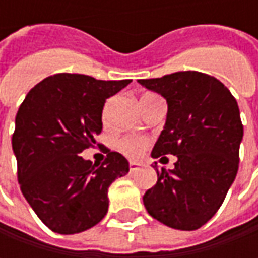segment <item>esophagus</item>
<instances>
[{"label":"esophagus","instance_id":"34e87169","mask_svg":"<svg viewBox=\"0 0 258 258\" xmlns=\"http://www.w3.org/2000/svg\"><path fill=\"white\" fill-rule=\"evenodd\" d=\"M138 171H139V165L136 164V162H131V164H129V172L136 173Z\"/></svg>","mask_w":258,"mask_h":258}]
</instances>
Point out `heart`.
<instances>
[{"instance_id": "1", "label": "heart", "mask_w": 258, "mask_h": 258, "mask_svg": "<svg viewBox=\"0 0 258 258\" xmlns=\"http://www.w3.org/2000/svg\"><path fill=\"white\" fill-rule=\"evenodd\" d=\"M114 146L120 154H123L124 156H127L131 159H135L142 155L145 148L148 146V141L144 138L135 136V135H126V136L119 138Z\"/></svg>"}]
</instances>
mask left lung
I'll use <instances>...</instances> for the list:
<instances>
[{"label": "left lung", "mask_w": 258, "mask_h": 258, "mask_svg": "<svg viewBox=\"0 0 258 258\" xmlns=\"http://www.w3.org/2000/svg\"><path fill=\"white\" fill-rule=\"evenodd\" d=\"M138 82L168 103L152 158H178L168 171L155 162L158 182L145 192V208L171 228L198 230L218 211L238 171L243 123L237 100L220 80L200 72Z\"/></svg>", "instance_id": "1"}]
</instances>
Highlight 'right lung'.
<instances>
[{
  "mask_svg": "<svg viewBox=\"0 0 258 258\" xmlns=\"http://www.w3.org/2000/svg\"><path fill=\"white\" fill-rule=\"evenodd\" d=\"M129 83L58 73L35 85L20 106L13 135L18 183L51 231L82 233L100 223L110 183L129 172L119 152L107 149L102 165L80 155L102 132L106 99Z\"/></svg>",
  "mask_w": 258,
  "mask_h": 258,
  "instance_id": "right-lung-1",
  "label": "right lung"
}]
</instances>
